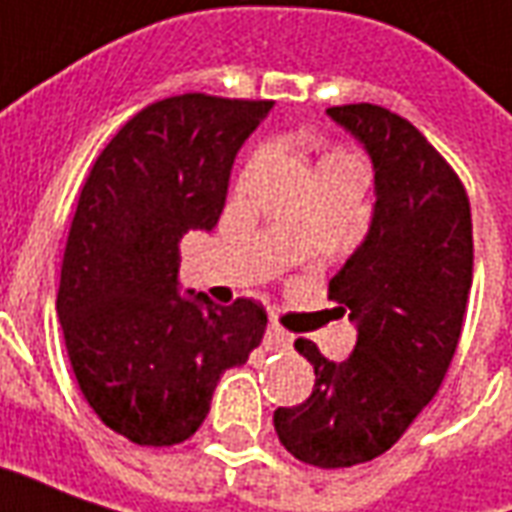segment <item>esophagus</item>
Returning <instances> with one entry per match:
<instances>
[{
  "label": "esophagus",
  "instance_id": "esophagus-1",
  "mask_svg": "<svg viewBox=\"0 0 512 512\" xmlns=\"http://www.w3.org/2000/svg\"><path fill=\"white\" fill-rule=\"evenodd\" d=\"M292 344V336L286 331H281L278 325H267V333H264V347L267 350H286Z\"/></svg>",
  "mask_w": 512,
  "mask_h": 512
}]
</instances>
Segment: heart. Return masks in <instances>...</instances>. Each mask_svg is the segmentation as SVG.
Masks as SVG:
<instances>
[{"label": "heart", "mask_w": 512, "mask_h": 512, "mask_svg": "<svg viewBox=\"0 0 512 512\" xmlns=\"http://www.w3.org/2000/svg\"><path fill=\"white\" fill-rule=\"evenodd\" d=\"M336 157H342V154H333V157H328V159H336Z\"/></svg>", "instance_id": "obj_1"}]
</instances>
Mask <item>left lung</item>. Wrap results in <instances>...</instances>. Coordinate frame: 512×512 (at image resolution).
I'll use <instances>...</instances> for the list:
<instances>
[{
  "instance_id": "obj_1",
  "label": "left lung",
  "mask_w": 512,
  "mask_h": 512,
  "mask_svg": "<svg viewBox=\"0 0 512 512\" xmlns=\"http://www.w3.org/2000/svg\"><path fill=\"white\" fill-rule=\"evenodd\" d=\"M328 118L375 170L366 237L331 278L358 339L342 364L297 339L314 391L273 424L297 460L347 469L394 447L436 397L463 328L474 242L466 190L416 126L375 104L331 107Z\"/></svg>"
}]
</instances>
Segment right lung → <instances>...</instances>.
<instances>
[{"mask_svg":"<svg viewBox=\"0 0 512 512\" xmlns=\"http://www.w3.org/2000/svg\"><path fill=\"white\" fill-rule=\"evenodd\" d=\"M270 110L204 93L157 101L112 137L82 187L57 317L90 408L140 447L187 441L223 372L262 342L256 300L181 292L179 242L217 226L239 148Z\"/></svg>","mask_w":512,"mask_h":512,"instance_id":"add662e5","label":"right lung"}]
</instances>
